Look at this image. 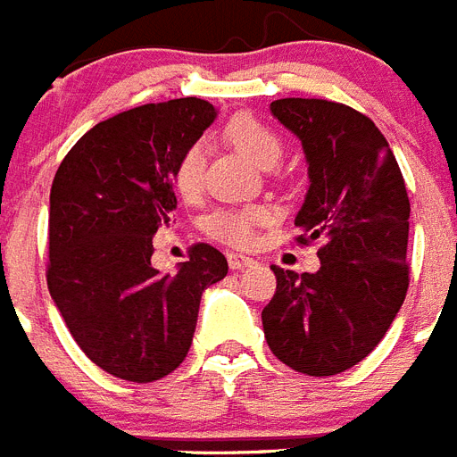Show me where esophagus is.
Here are the masks:
<instances>
[{"instance_id": "esophagus-1", "label": "esophagus", "mask_w": 457, "mask_h": 457, "mask_svg": "<svg viewBox=\"0 0 457 457\" xmlns=\"http://www.w3.org/2000/svg\"><path fill=\"white\" fill-rule=\"evenodd\" d=\"M228 264L232 271H239V269L253 267V264H255V260L248 255H244V253H228Z\"/></svg>"}]
</instances>
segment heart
I'll use <instances>...</instances> for the list:
<instances>
[{"mask_svg":"<svg viewBox=\"0 0 457 457\" xmlns=\"http://www.w3.org/2000/svg\"><path fill=\"white\" fill-rule=\"evenodd\" d=\"M228 137L237 149L255 161L260 168H273L283 156V140L251 114H239L228 124ZM204 179V145H190L174 168V188L186 200H195L202 193ZM264 220V212L255 206L245 209H218L206 218L212 237L232 245H248L255 239V228Z\"/></svg>","mask_w":457,"mask_h":457,"instance_id":"b5f03b06","label":"heart"}]
</instances>
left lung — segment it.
Listing matches in <instances>:
<instances>
[{
	"instance_id": "obj_1",
	"label": "left lung",
	"mask_w": 457,
	"mask_h": 457,
	"mask_svg": "<svg viewBox=\"0 0 457 457\" xmlns=\"http://www.w3.org/2000/svg\"><path fill=\"white\" fill-rule=\"evenodd\" d=\"M271 114L299 137L308 193L299 244L322 239L315 273L271 267L264 338L292 370L338 375L379 345L407 287L410 197L391 146L366 114L322 98H280Z\"/></svg>"
}]
</instances>
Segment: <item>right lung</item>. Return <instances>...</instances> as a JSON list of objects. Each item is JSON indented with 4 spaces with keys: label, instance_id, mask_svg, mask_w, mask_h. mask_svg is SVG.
<instances>
[{
    "label": "right lung",
    "instance_id": "right-lung-1",
    "mask_svg": "<svg viewBox=\"0 0 457 457\" xmlns=\"http://www.w3.org/2000/svg\"><path fill=\"white\" fill-rule=\"evenodd\" d=\"M216 114L193 96L146 103L82 135L54 174L47 289L82 352L126 382L179 368L202 292L228 273L209 244L172 276L152 264L154 237L177 209V161Z\"/></svg>",
    "mask_w": 457,
    "mask_h": 457
}]
</instances>
